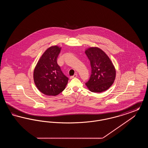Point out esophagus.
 I'll return each mask as SVG.
<instances>
[{"instance_id":"1","label":"esophagus","mask_w":148,"mask_h":148,"mask_svg":"<svg viewBox=\"0 0 148 148\" xmlns=\"http://www.w3.org/2000/svg\"><path fill=\"white\" fill-rule=\"evenodd\" d=\"M77 77V74H74L73 76H71V79H73V78H75V77Z\"/></svg>"}]
</instances>
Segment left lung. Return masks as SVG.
<instances>
[{
	"label": "left lung",
	"instance_id": "8db88e82",
	"mask_svg": "<svg viewBox=\"0 0 148 148\" xmlns=\"http://www.w3.org/2000/svg\"><path fill=\"white\" fill-rule=\"evenodd\" d=\"M85 53L92 67L90 79L85 83L88 89L97 93L108 90L116 77V70L110 59L98 47H89L85 49Z\"/></svg>",
	"mask_w": 148,
	"mask_h": 148
}]
</instances>
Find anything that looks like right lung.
<instances>
[{"label": "right lung", "mask_w": 148, "mask_h": 148, "mask_svg": "<svg viewBox=\"0 0 148 148\" xmlns=\"http://www.w3.org/2000/svg\"><path fill=\"white\" fill-rule=\"evenodd\" d=\"M61 49L58 45L48 48L40 56L33 72L36 88L48 96H56L63 92L69 80L57 64Z\"/></svg>", "instance_id": "right-lung-1"}]
</instances>
